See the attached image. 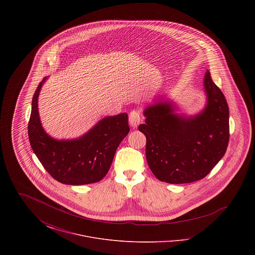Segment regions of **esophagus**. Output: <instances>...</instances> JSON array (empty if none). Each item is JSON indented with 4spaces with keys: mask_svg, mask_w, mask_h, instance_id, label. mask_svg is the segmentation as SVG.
Returning a JSON list of instances; mask_svg holds the SVG:
<instances>
[{
    "mask_svg": "<svg viewBox=\"0 0 255 255\" xmlns=\"http://www.w3.org/2000/svg\"><path fill=\"white\" fill-rule=\"evenodd\" d=\"M129 122H130V125L133 127V128H136L139 123L141 122V118H140V115L137 111H132L129 115Z\"/></svg>",
    "mask_w": 255,
    "mask_h": 255,
    "instance_id": "1",
    "label": "esophagus"
}]
</instances>
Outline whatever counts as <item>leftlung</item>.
Returning <instances> with one entry per match:
<instances>
[{"mask_svg": "<svg viewBox=\"0 0 255 255\" xmlns=\"http://www.w3.org/2000/svg\"><path fill=\"white\" fill-rule=\"evenodd\" d=\"M206 104L194 115L179 113L174 100L143 110L146 159L156 178L168 183L204 179L224 157L230 139V111L225 96L206 71Z\"/></svg>", "mask_w": 255, "mask_h": 255, "instance_id": "1", "label": "left lung"}]
</instances>
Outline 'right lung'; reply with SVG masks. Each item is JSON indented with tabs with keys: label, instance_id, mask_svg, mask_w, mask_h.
Segmentation results:
<instances>
[{
	"label": "right lung",
	"instance_id": "right-lung-1",
	"mask_svg": "<svg viewBox=\"0 0 255 255\" xmlns=\"http://www.w3.org/2000/svg\"><path fill=\"white\" fill-rule=\"evenodd\" d=\"M49 76L37 87L31 103L28 138L37 158L56 181L82 185L101 181L108 173L116 151L128 134V115L105 117L85 133L75 138L58 139L42 126L38 97Z\"/></svg>",
	"mask_w": 255,
	"mask_h": 255
}]
</instances>
